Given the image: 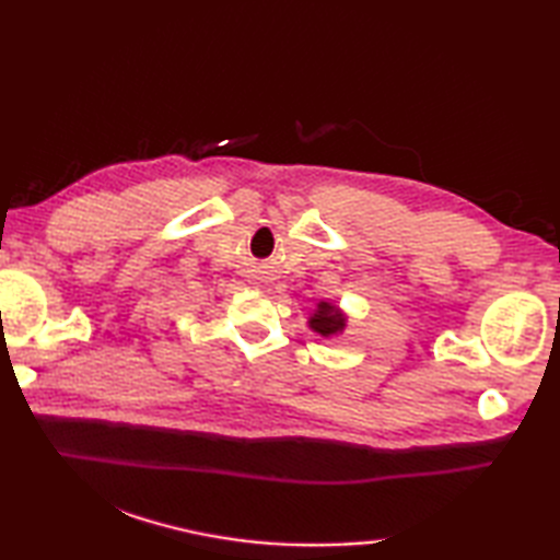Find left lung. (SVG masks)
<instances>
[{
	"label": "left lung",
	"mask_w": 560,
	"mask_h": 560,
	"mask_svg": "<svg viewBox=\"0 0 560 560\" xmlns=\"http://www.w3.org/2000/svg\"><path fill=\"white\" fill-rule=\"evenodd\" d=\"M347 325V317H343L335 305L329 303H319L317 305V313L311 317V327L317 331V335L329 337V335H337V331L343 329Z\"/></svg>",
	"instance_id": "1"
}]
</instances>
